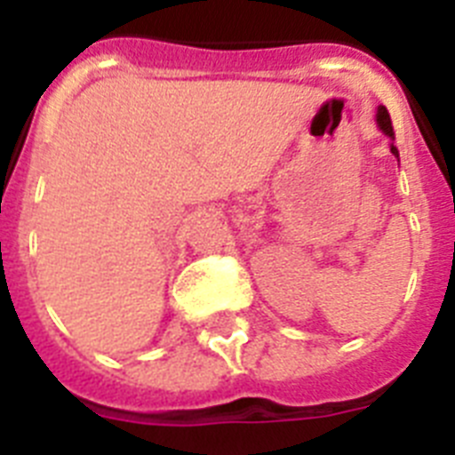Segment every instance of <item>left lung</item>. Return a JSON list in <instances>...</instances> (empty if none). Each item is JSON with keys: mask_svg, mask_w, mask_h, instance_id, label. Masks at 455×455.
I'll list each match as a JSON object with an SVG mask.
<instances>
[{"mask_svg": "<svg viewBox=\"0 0 455 455\" xmlns=\"http://www.w3.org/2000/svg\"><path fill=\"white\" fill-rule=\"evenodd\" d=\"M376 123H378V127H380V130H383V134H387L389 139L394 140V127H392V118H389L387 108H385V107H378ZM389 150H392V155H394V156H399V150H396V148H394V143H392V146H389Z\"/></svg>", "mask_w": 455, "mask_h": 455, "instance_id": "8db88e82", "label": "left lung"}]
</instances>
